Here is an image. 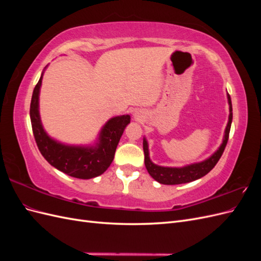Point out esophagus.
<instances>
[{
    "instance_id": "esophagus-1",
    "label": "esophagus",
    "mask_w": 261,
    "mask_h": 261,
    "mask_svg": "<svg viewBox=\"0 0 261 261\" xmlns=\"http://www.w3.org/2000/svg\"><path fill=\"white\" fill-rule=\"evenodd\" d=\"M134 118H135L136 121H140V120H143V118H144V115L139 113V112H135V113H134Z\"/></svg>"
}]
</instances>
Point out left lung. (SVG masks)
<instances>
[{
    "label": "left lung",
    "mask_w": 261,
    "mask_h": 261,
    "mask_svg": "<svg viewBox=\"0 0 261 261\" xmlns=\"http://www.w3.org/2000/svg\"><path fill=\"white\" fill-rule=\"evenodd\" d=\"M227 102H228V110H230V114H228V121L226 124V127L224 130V136L222 144L217 149L216 152H213L206 160L201 162H196L192 164L184 165L180 168H172V167H162V165H158L150 160L149 155V147L148 141L144 137V152H145V165L148 173L151 175L152 178H154L156 181H159L160 184L164 185H178V184H185L198 179L206 174L215 168V165L220 160L221 155H222L225 146L227 144L228 134H230L231 124H232V102L230 94L227 93Z\"/></svg>",
    "instance_id": "left-lung-1"
}]
</instances>
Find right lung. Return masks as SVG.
I'll use <instances>...</instances> for the list:
<instances>
[{"label": "right lung", "instance_id": "right-lung-1", "mask_svg": "<svg viewBox=\"0 0 261 261\" xmlns=\"http://www.w3.org/2000/svg\"><path fill=\"white\" fill-rule=\"evenodd\" d=\"M43 73L44 70L35 87L30 103L31 126L41 154L52 167L72 177L89 179L101 175L112 163L118 141L125 127L130 123V116L125 114L110 118L102 126L97 140L92 145H67L61 143L48 135L43 128L39 112V96Z\"/></svg>", "mask_w": 261, "mask_h": 261}]
</instances>
